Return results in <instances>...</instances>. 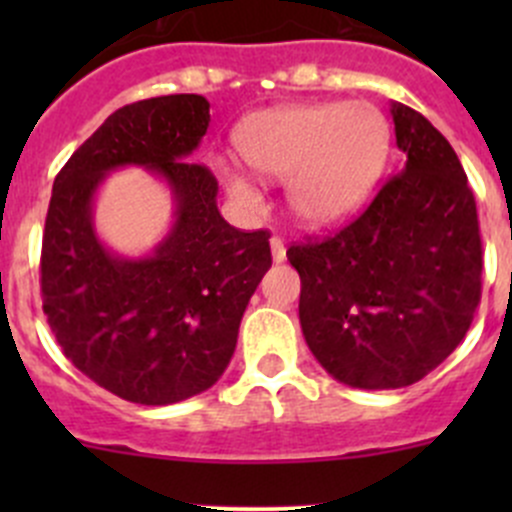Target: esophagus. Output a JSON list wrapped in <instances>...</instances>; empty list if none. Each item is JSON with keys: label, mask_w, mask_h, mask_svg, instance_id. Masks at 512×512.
<instances>
[{"label": "esophagus", "mask_w": 512, "mask_h": 512, "mask_svg": "<svg viewBox=\"0 0 512 512\" xmlns=\"http://www.w3.org/2000/svg\"><path fill=\"white\" fill-rule=\"evenodd\" d=\"M270 247H272V260H275V262H285L287 260V247H285V242L280 240V237H272Z\"/></svg>", "instance_id": "esophagus-1"}]
</instances>
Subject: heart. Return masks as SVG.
Segmentation results:
<instances>
[{
	"instance_id": "1",
	"label": "heart",
	"mask_w": 512,
	"mask_h": 512,
	"mask_svg": "<svg viewBox=\"0 0 512 512\" xmlns=\"http://www.w3.org/2000/svg\"><path fill=\"white\" fill-rule=\"evenodd\" d=\"M237 146L257 173L287 178V203L304 225L334 227L374 193L389 156V123L366 101L287 103L247 118ZM220 170L232 195H255L240 168Z\"/></svg>"
}]
</instances>
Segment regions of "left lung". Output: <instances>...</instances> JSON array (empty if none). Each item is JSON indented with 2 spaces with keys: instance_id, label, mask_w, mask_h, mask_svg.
<instances>
[{
  "instance_id": "1",
  "label": "left lung",
  "mask_w": 512,
  "mask_h": 512,
  "mask_svg": "<svg viewBox=\"0 0 512 512\" xmlns=\"http://www.w3.org/2000/svg\"><path fill=\"white\" fill-rule=\"evenodd\" d=\"M404 168L337 235L292 245L299 324L339 384L401 389L466 337L480 302L478 213L451 143L426 116L391 101Z\"/></svg>"
}]
</instances>
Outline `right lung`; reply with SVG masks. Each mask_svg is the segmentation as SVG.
<instances>
[{"instance_id":"obj_1","label":"right lung","mask_w":512,"mask_h":512,"mask_svg":"<svg viewBox=\"0 0 512 512\" xmlns=\"http://www.w3.org/2000/svg\"><path fill=\"white\" fill-rule=\"evenodd\" d=\"M210 126L198 94L118 108L74 153L51 190L41 242L44 314L64 354L121 399L168 406L208 391L235 354L240 319L272 267L270 232L235 230L218 180L190 160ZM146 167L174 198L151 253L126 258L97 237L95 195L113 169Z\"/></svg>"}]
</instances>
